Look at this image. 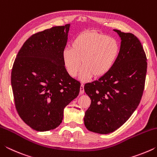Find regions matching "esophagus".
Segmentation results:
<instances>
[{
  "instance_id": "obj_1",
  "label": "esophagus",
  "mask_w": 157,
  "mask_h": 157,
  "mask_svg": "<svg viewBox=\"0 0 157 157\" xmlns=\"http://www.w3.org/2000/svg\"><path fill=\"white\" fill-rule=\"evenodd\" d=\"M84 84H82L81 86H80V91H79V94L82 95L84 93Z\"/></svg>"
}]
</instances>
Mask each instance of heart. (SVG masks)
Wrapping results in <instances>:
<instances>
[{"mask_svg":"<svg viewBox=\"0 0 157 157\" xmlns=\"http://www.w3.org/2000/svg\"><path fill=\"white\" fill-rule=\"evenodd\" d=\"M121 52L120 44L115 39L97 31H85L73 39L71 47L62 52L66 72L75 78L82 67L79 79L86 81L105 77L114 67Z\"/></svg>","mask_w":157,"mask_h":157,"instance_id":"obj_1","label":"heart"}]
</instances>
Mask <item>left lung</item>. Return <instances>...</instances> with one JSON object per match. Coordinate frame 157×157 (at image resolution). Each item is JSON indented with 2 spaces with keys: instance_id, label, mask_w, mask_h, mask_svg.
I'll return each instance as SVG.
<instances>
[{
  "instance_id": "left-lung-1",
  "label": "left lung",
  "mask_w": 157,
  "mask_h": 157,
  "mask_svg": "<svg viewBox=\"0 0 157 157\" xmlns=\"http://www.w3.org/2000/svg\"><path fill=\"white\" fill-rule=\"evenodd\" d=\"M121 38L120 55L108 75L84 85L91 98L84 124L89 131L109 134L121 127L141 100L147 73L142 44L132 33L113 30Z\"/></svg>"
}]
</instances>
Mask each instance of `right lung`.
<instances>
[{
  "instance_id": "obj_1",
  "label": "right lung",
  "mask_w": 157,
  "mask_h": 157,
  "mask_svg": "<svg viewBox=\"0 0 157 157\" xmlns=\"http://www.w3.org/2000/svg\"><path fill=\"white\" fill-rule=\"evenodd\" d=\"M69 27L55 26L33 34L12 66L16 109L21 118L36 131L59 126L65 107L79 93L80 82L68 75L62 60Z\"/></svg>"
}]
</instances>
